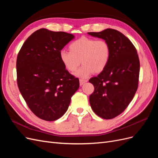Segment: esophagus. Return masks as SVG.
Wrapping results in <instances>:
<instances>
[{
	"mask_svg": "<svg viewBox=\"0 0 158 158\" xmlns=\"http://www.w3.org/2000/svg\"><path fill=\"white\" fill-rule=\"evenodd\" d=\"M87 82V80H82V79H80V85H81V86H82V85L84 84V83H85Z\"/></svg>",
	"mask_w": 158,
	"mask_h": 158,
	"instance_id": "34e87169",
	"label": "esophagus"
}]
</instances>
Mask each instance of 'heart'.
Masks as SVG:
<instances>
[{"instance_id":"b5f03b06","label":"heart","mask_w":158,"mask_h":158,"mask_svg":"<svg viewBox=\"0 0 158 158\" xmlns=\"http://www.w3.org/2000/svg\"><path fill=\"white\" fill-rule=\"evenodd\" d=\"M69 50L59 52L61 63L66 70L74 73L82 62V66L75 74L82 78H87L94 72L99 73L103 71L111 57V47L108 42L103 40L80 37L71 43Z\"/></svg>"}]
</instances>
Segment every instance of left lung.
Wrapping results in <instances>:
<instances>
[{"label":"left lung","mask_w":158,"mask_h":158,"mask_svg":"<svg viewBox=\"0 0 158 158\" xmlns=\"http://www.w3.org/2000/svg\"><path fill=\"white\" fill-rule=\"evenodd\" d=\"M88 34L106 41L111 47L107 67L89 80L94 86L89 96L91 107L99 117L111 119L125 111L135 96L139 78V58L132 42L116 30L108 28Z\"/></svg>","instance_id":"left-lung-1"}]
</instances>
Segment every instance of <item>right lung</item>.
I'll return each instance as SVG.
<instances>
[{
    "label": "right lung",
    "instance_id": "right-lung-1",
    "mask_svg": "<svg viewBox=\"0 0 158 158\" xmlns=\"http://www.w3.org/2000/svg\"><path fill=\"white\" fill-rule=\"evenodd\" d=\"M74 35L41 28L23 44L16 60L19 90L35 115L56 121L67 111L78 90V78L71 75L59 58V52Z\"/></svg>",
    "mask_w": 158,
    "mask_h": 158
}]
</instances>
